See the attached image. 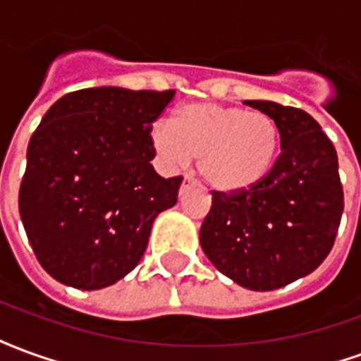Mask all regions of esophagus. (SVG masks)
Here are the masks:
<instances>
[{
	"instance_id": "1",
	"label": "esophagus",
	"mask_w": 361,
	"mask_h": 361,
	"mask_svg": "<svg viewBox=\"0 0 361 361\" xmlns=\"http://www.w3.org/2000/svg\"><path fill=\"white\" fill-rule=\"evenodd\" d=\"M193 183H195V180H193L191 176H185V178H183V181H181V191H183L185 188H189V185H193Z\"/></svg>"
}]
</instances>
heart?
Instances as JSON below:
<instances>
[{"label": "heart", "instance_id": "1", "mask_svg": "<svg viewBox=\"0 0 361 361\" xmlns=\"http://www.w3.org/2000/svg\"><path fill=\"white\" fill-rule=\"evenodd\" d=\"M152 147L172 170L199 158L207 183L238 191L265 178L279 147V129L263 111L220 104H188L173 111L170 126L152 127Z\"/></svg>", "mask_w": 361, "mask_h": 361}]
</instances>
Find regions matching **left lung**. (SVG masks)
Returning a JSON list of instances; mask_svg holds the SVG:
<instances>
[{"label":"left lung","instance_id":"1","mask_svg":"<svg viewBox=\"0 0 361 361\" xmlns=\"http://www.w3.org/2000/svg\"><path fill=\"white\" fill-rule=\"evenodd\" d=\"M276 123L280 154L250 189L212 191L201 247L235 284L269 292L307 276L333 250L344 211L338 157L307 111L245 100Z\"/></svg>","mask_w":361,"mask_h":361}]
</instances>
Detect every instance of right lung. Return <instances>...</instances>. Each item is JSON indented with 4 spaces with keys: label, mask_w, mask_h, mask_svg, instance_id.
Wrapping results in <instances>:
<instances>
[{
    "label": "right lung",
    "mask_w": 361,
    "mask_h": 361,
    "mask_svg": "<svg viewBox=\"0 0 361 361\" xmlns=\"http://www.w3.org/2000/svg\"><path fill=\"white\" fill-rule=\"evenodd\" d=\"M173 90L94 87L61 96L30 137L19 212L38 263L79 290L111 286L141 261L181 176L150 160L152 123Z\"/></svg>",
    "instance_id": "obj_1"
}]
</instances>
